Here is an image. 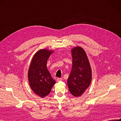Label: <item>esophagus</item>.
Returning a JSON list of instances; mask_svg holds the SVG:
<instances>
[{
  "instance_id": "esophagus-1",
  "label": "esophagus",
  "mask_w": 121,
  "mask_h": 121,
  "mask_svg": "<svg viewBox=\"0 0 121 121\" xmlns=\"http://www.w3.org/2000/svg\"><path fill=\"white\" fill-rule=\"evenodd\" d=\"M62 81V78H57V79H56V81L57 82H60V81Z\"/></svg>"
}]
</instances>
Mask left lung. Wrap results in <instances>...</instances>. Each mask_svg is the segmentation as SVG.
I'll return each instance as SVG.
<instances>
[{
    "label": "left lung",
    "mask_w": 121,
    "mask_h": 121,
    "mask_svg": "<svg viewBox=\"0 0 121 121\" xmlns=\"http://www.w3.org/2000/svg\"><path fill=\"white\" fill-rule=\"evenodd\" d=\"M72 69L67 83L70 93L80 97L88 88L91 81V69L85 51L80 47L72 49Z\"/></svg>",
    "instance_id": "8db88e82"
}]
</instances>
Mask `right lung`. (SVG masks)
I'll return each mask as SVG.
<instances>
[{
  "label": "right lung",
  "instance_id": "right-lung-1",
  "mask_svg": "<svg viewBox=\"0 0 121 121\" xmlns=\"http://www.w3.org/2000/svg\"><path fill=\"white\" fill-rule=\"evenodd\" d=\"M53 51L47 49L39 50L33 57L28 72L30 88L41 98L48 95L56 81L47 69V61Z\"/></svg>",
  "mask_w": 121,
  "mask_h": 121
}]
</instances>
